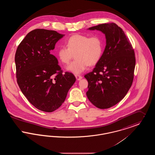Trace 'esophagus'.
Segmentation results:
<instances>
[{
	"mask_svg": "<svg viewBox=\"0 0 155 155\" xmlns=\"http://www.w3.org/2000/svg\"><path fill=\"white\" fill-rule=\"evenodd\" d=\"M75 78H76V79L78 81H79V80H80L82 78V77L80 75H75Z\"/></svg>",
	"mask_w": 155,
	"mask_h": 155,
	"instance_id": "obj_1",
	"label": "esophagus"
}]
</instances>
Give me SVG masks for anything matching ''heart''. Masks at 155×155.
Instances as JSON below:
<instances>
[{
	"label": "heart",
	"instance_id": "b5f03b06",
	"mask_svg": "<svg viewBox=\"0 0 155 155\" xmlns=\"http://www.w3.org/2000/svg\"><path fill=\"white\" fill-rule=\"evenodd\" d=\"M67 46L59 47L57 55L59 60L67 64L74 57L67 70L75 74H80L89 66H94L101 60L104 49L103 38L99 35L89 37L75 34L67 41Z\"/></svg>",
	"mask_w": 155,
	"mask_h": 155
}]
</instances>
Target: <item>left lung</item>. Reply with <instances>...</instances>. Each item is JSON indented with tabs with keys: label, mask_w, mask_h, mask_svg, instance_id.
I'll return each instance as SVG.
<instances>
[{
	"label": "left lung",
	"mask_w": 155,
	"mask_h": 155,
	"mask_svg": "<svg viewBox=\"0 0 155 155\" xmlns=\"http://www.w3.org/2000/svg\"><path fill=\"white\" fill-rule=\"evenodd\" d=\"M89 30L102 31L106 45L92 71L84 76L88 82L87 96L96 107L108 109L121 101L132 85L135 53L129 39L116 24H101Z\"/></svg>",
	"instance_id": "8db88e82"
}]
</instances>
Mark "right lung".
Segmentation results:
<instances>
[{
  "mask_svg": "<svg viewBox=\"0 0 155 155\" xmlns=\"http://www.w3.org/2000/svg\"><path fill=\"white\" fill-rule=\"evenodd\" d=\"M63 36L53 30H32L18 46L15 54L20 88L30 103L45 112L59 108L76 80L71 73H63L58 59L51 53Z\"/></svg>",
  "mask_w": 155,
  "mask_h": 155,
  "instance_id": "1",
  "label": "right lung"
}]
</instances>
